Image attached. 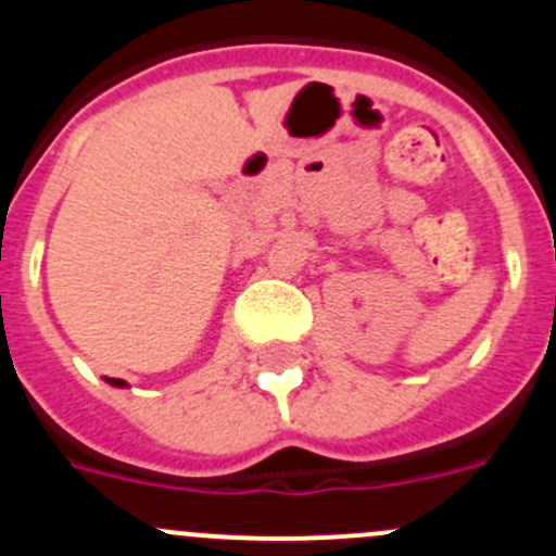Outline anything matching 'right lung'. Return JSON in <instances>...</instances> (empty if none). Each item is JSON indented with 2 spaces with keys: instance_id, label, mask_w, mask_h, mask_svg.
Returning <instances> with one entry per match:
<instances>
[{
  "instance_id": "obj_1",
  "label": "right lung",
  "mask_w": 556,
  "mask_h": 556,
  "mask_svg": "<svg viewBox=\"0 0 556 556\" xmlns=\"http://www.w3.org/2000/svg\"><path fill=\"white\" fill-rule=\"evenodd\" d=\"M111 386H118V388H122V386H124V380H111Z\"/></svg>"
}]
</instances>
